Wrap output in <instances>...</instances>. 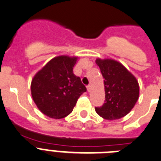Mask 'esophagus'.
<instances>
[{"label":"esophagus","mask_w":161,"mask_h":161,"mask_svg":"<svg viewBox=\"0 0 161 161\" xmlns=\"http://www.w3.org/2000/svg\"><path fill=\"white\" fill-rule=\"evenodd\" d=\"M87 91H88V92L91 91V86H90V85L87 86Z\"/></svg>","instance_id":"34e87169"}]
</instances>
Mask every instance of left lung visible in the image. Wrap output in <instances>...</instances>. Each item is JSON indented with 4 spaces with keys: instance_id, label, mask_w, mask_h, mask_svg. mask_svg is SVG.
Instances as JSON below:
<instances>
[{
    "instance_id": "1",
    "label": "left lung",
    "mask_w": 161,
    "mask_h": 161,
    "mask_svg": "<svg viewBox=\"0 0 161 161\" xmlns=\"http://www.w3.org/2000/svg\"><path fill=\"white\" fill-rule=\"evenodd\" d=\"M104 79L105 102L95 111L108 120L125 116L133 108L139 97V85L136 78L121 63L112 59L96 60Z\"/></svg>"
}]
</instances>
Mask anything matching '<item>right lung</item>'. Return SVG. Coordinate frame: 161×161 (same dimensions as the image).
I'll use <instances>...</instances> for the list:
<instances>
[{
    "instance_id": "1",
    "label": "right lung",
    "mask_w": 161,
    "mask_h": 161,
    "mask_svg": "<svg viewBox=\"0 0 161 161\" xmlns=\"http://www.w3.org/2000/svg\"><path fill=\"white\" fill-rule=\"evenodd\" d=\"M77 57L59 56L49 60L31 81L32 98L49 118L62 119L72 112L79 97L86 91L80 78L73 73Z\"/></svg>"
}]
</instances>
